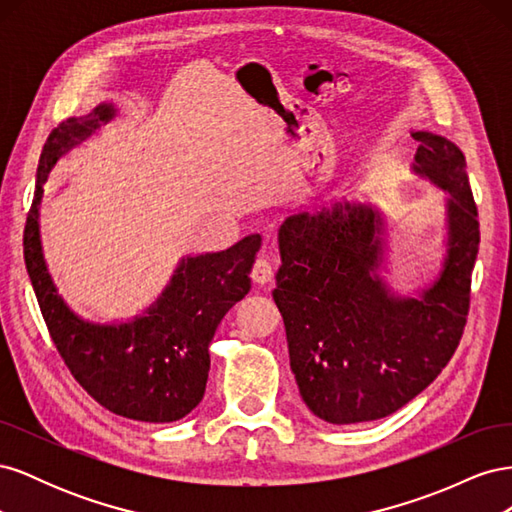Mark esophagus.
<instances>
[{"mask_svg":"<svg viewBox=\"0 0 512 512\" xmlns=\"http://www.w3.org/2000/svg\"><path fill=\"white\" fill-rule=\"evenodd\" d=\"M252 280L256 284H260V286H265V284H269L273 280V267H271V262L265 256L256 258V262L252 265Z\"/></svg>","mask_w":512,"mask_h":512,"instance_id":"1","label":"esophagus"}]
</instances>
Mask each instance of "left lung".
Masks as SVG:
<instances>
[{
	"label": "left lung",
	"instance_id": "left-lung-1",
	"mask_svg": "<svg viewBox=\"0 0 512 512\" xmlns=\"http://www.w3.org/2000/svg\"><path fill=\"white\" fill-rule=\"evenodd\" d=\"M414 173L446 198V256L418 297L380 277L382 213L335 205L290 215L277 232L282 267L273 299L284 318L290 369L307 408L333 425L384 418L438 378L466 327L478 254V211L466 158L448 138L412 132Z\"/></svg>",
	"mask_w": 512,
	"mask_h": 512
}]
</instances>
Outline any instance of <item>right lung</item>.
Masks as SVG:
<instances>
[{"instance_id": "obj_1", "label": "right lung", "mask_w": 512, "mask_h": 512, "mask_svg": "<svg viewBox=\"0 0 512 512\" xmlns=\"http://www.w3.org/2000/svg\"><path fill=\"white\" fill-rule=\"evenodd\" d=\"M115 113L113 104H98L85 117L61 121L46 138L23 235L25 267L53 344L74 380L113 414L143 423H173L190 414L205 395L209 344L228 309L252 288L250 271L260 235L245 237L224 252L181 258L158 301L130 322L100 324L74 314L57 292L42 254V183L61 156Z\"/></svg>"}]
</instances>
